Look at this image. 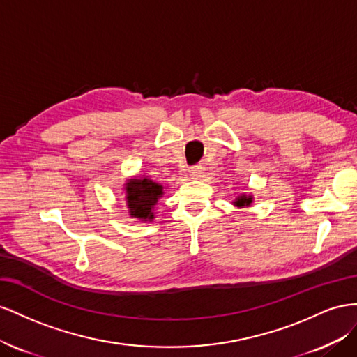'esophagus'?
I'll use <instances>...</instances> for the list:
<instances>
[{
    "mask_svg": "<svg viewBox=\"0 0 357 357\" xmlns=\"http://www.w3.org/2000/svg\"><path fill=\"white\" fill-rule=\"evenodd\" d=\"M188 173H190V178H191V179H199V178H200V173H202V167H200V166L191 167V169L188 170Z\"/></svg>",
    "mask_w": 357,
    "mask_h": 357,
    "instance_id": "1",
    "label": "esophagus"
}]
</instances>
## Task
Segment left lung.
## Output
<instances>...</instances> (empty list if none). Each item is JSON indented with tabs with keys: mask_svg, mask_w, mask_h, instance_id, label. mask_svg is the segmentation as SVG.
Listing matches in <instances>:
<instances>
[{
	"mask_svg": "<svg viewBox=\"0 0 357 357\" xmlns=\"http://www.w3.org/2000/svg\"><path fill=\"white\" fill-rule=\"evenodd\" d=\"M252 202H254L252 195H241L235 200H233L231 203L236 208H250L252 205Z\"/></svg>",
	"mask_w": 357,
	"mask_h": 357,
	"instance_id": "left-lung-1",
	"label": "left lung"
}]
</instances>
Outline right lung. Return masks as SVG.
<instances>
[{"label": "right lung", "mask_w": 357, "mask_h": 357, "mask_svg": "<svg viewBox=\"0 0 357 357\" xmlns=\"http://www.w3.org/2000/svg\"><path fill=\"white\" fill-rule=\"evenodd\" d=\"M128 215L140 221L155 218V206L165 195V187L148 176H135L124 184Z\"/></svg>", "instance_id": "right-lung-1"}]
</instances>
